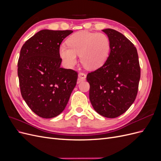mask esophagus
I'll list each match as a JSON object with an SVG mask.
<instances>
[{
	"instance_id": "34e87169",
	"label": "esophagus",
	"mask_w": 161,
	"mask_h": 161,
	"mask_svg": "<svg viewBox=\"0 0 161 161\" xmlns=\"http://www.w3.org/2000/svg\"><path fill=\"white\" fill-rule=\"evenodd\" d=\"M86 75L84 72H80L79 74V79H78V82H80L82 80H84L86 79Z\"/></svg>"
}]
</instances>
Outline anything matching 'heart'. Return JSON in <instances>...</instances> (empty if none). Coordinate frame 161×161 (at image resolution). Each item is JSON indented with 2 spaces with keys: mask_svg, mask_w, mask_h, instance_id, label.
Segmentation results:
<instances>
[{
  "mask_svg": "<svg viewBox=\"0 0 161 161\" xmlns=\"http://www.w3.org/2000/svg\"><path fill=\"white\" fill-rule=\"evenodd\" d=\"M67 45L60 46L59 54L69 68L76 64L77 55H80L82 64L86 68L97 69L104 64L110 51L109 39L101 33H76L68 39Z\"/></svg>",
  "mask_w": 161,
  "mask_h": 161,
  "instance_id": "heart-1",
  "label": "heart"
}]
</instances>
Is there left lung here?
I'll return each mask as SVG.
<instances>
[{
  "instance_id": "left-lung-1",
  "label": "left lung",
  "mask_w": 161,
  "mask_h": 161,
  "mask_svg": "<svg viewBox=\"0 0 161 161\" xmlns=\"http://www.w3.org/2000/svg\"><path fill=\"white\" fill-rule=\"evenodd\" d=\"M102 31L109 39V55L103 66L87 75L86 80L94 109L105 118H115L136 99L140 67L137 50L127 37L112 29Z\"/></svg>"
}]
</instances>
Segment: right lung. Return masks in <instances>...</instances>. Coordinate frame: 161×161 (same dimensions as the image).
I'll return each mask as SVG.
<instances>
[{
  "label": "right lung",
  "mask_w": 161,
  "mask_h": 161,
  "mask_svg": "<svg viewBox=\"0 0 161 161\" xmlns=\"http://www.w3.org/2000/svg\"><path fill=\"white\" fill-rule=\"evenodd\" d=\"M72 30H41L23 45L17 73L22 97L34 113L52 118L64 111L78 73L60 67L59 47Z\"/></svg>",
  "instance_id": "obj_1"
}]
</instances>
